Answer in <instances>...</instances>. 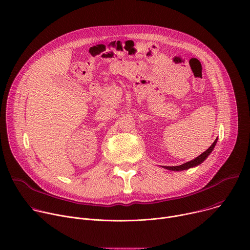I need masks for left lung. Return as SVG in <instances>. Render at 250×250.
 <instances>
[{
	"label": "left lung",
	"mask_w": 250,
	"mask_h": 250,
	"mask_svg": "<svg viewBox=\"0 0 250 250\" xmlns=\"http://www.w3.org/2000/svg\"><path fill=\"white\" fill-rule=\"evenodd\" d=\"M217 141L218 139L215 140V142L212 144L211 147H209L208 149H207L204 153H202L199 157H196V158L192 159L191 161H188L187 163H183L182 165H178V166H163V168L165 169H168V170H171V171H182V170H188L189 168H192V167H195V166H199L200 164H202L207 158L208 156L212 153V151L214 150L216 144H217Z\"/></svg>",
	"instance_id": "8db88e82"
}]
</instances>
